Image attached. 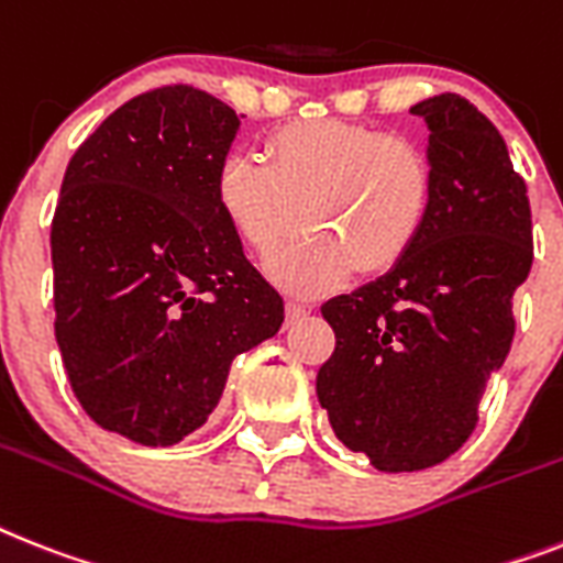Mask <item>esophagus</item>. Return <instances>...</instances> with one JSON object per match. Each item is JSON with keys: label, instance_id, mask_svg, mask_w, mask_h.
Returning a JSON list of instances; mask_svg holds the SVG:
<instances>
[{"label": "esophagus", "instance_id": "1", "mask_svg": "<svg viewBox=\"0 0 563 563\" xmlns=\"http://www.w3.org/2000/svg\"><path fill=\"white\" fill-rule=\"evenodd\" d=\"M310 308L308 305H301V301L290 299L287 301V322H296V319H301V316H308Z\"/></svg>", "mask_w": 563, "mask_h": 563}]
</instances>
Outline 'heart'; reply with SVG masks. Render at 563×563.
Masks as SVG:
<instances>
[{
	"label": "heart",
	"instance_id": "1",
	"mask_svg": "<svg viewBox=\"0 0 563 563\" xmlns=\"http://www.w3.org/2000/svg\"><path fill=\"white\" fill-rule=\"evenodd\" d=\"M264 157L232 155L218 166L216 201L227 224L271 262L278 285L328 290L356 273L397 267L426 230L434 169L420 143L374 125L313 120L278 129Z\"/></svg>",
	"mask_w": 563,
	"mask_h": 563
}]
</instances>
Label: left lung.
<instances>
[{
    "mask_svg": "<svg viewBox=\"0 0 563 563\" xmlns=\"http://www.w3.org/2000/svg\"><path fill=\"white\" fill-rule=\"evenodd\" d=\"M411 114L429 125V221L397 267L324 301L336 347L316 376L336 438L379 472L438 466L466 443L532 267L527 184L498 129L460 95Z\"/></svg>",
    "mask_w": 563,
    "mask_h": 563,
    "instance_id": "1",
    "label": "left lung"
}]
</instances>
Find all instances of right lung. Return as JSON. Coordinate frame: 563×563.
Segmentation results:
<instances>
[{"label":"right lung","mask_w":563,"mask_h":563,"mask_svg":"<svg viewBox=\"0 0 563 563\" xmlns=\"http://www.w3.org/2000/svg\"><path fill=\"white\" fill-rule=\"evenodd\" d=\"M239 125L201 88H155L65 169L51 221L59 354L82 411L141 445L201 429L232 360L285 322L216 201Z\"/></svg>","instance_id":"right-lung-1"}]
</instances>
